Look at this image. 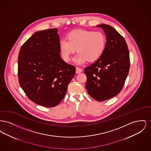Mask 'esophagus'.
I'll use <instances>...</instances> for the list:
<instances>
[{"label":"esophagus","instance_id":"esophagus-1","mask_svg":"<svg viewBox=\"0 0 151 151\" xmlns=\"http://www.w3.org/2000/svg\"><path fill=\"white\" fill-rule=\"evenodd\" d=\"M82 72V69L79 68V67H76V73H80Z\"/></svg>","mask_w":151,"mask_h":151}]
</instances>
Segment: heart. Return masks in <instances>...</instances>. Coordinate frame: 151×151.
<instances>
[{
  "label": "heart",
  "mask_w": 151,
  "mask_h": 151,
  "mask_svg": "<svg viewBox=\"0 0 151 151\" xmlns=\"http://www.w3.org/2000/svg\"><path fill=\"white\" fill-rule=\"evenodd\" d=\"M106 37L100 31L77 29L67 34L66 40L59 42V49L63 59L68 62L76 51L79 52L74 58L78 64L86 61L94 62L101 57L105 49Z\"/></svg>",
  "instance_id": "1"
}]
</instances>
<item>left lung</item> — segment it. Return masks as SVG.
Masks as SVG:
<instances>
[{
  "mask_svg": "<svg viewBox=\"0 0 151 151\" xmlns=\"http://www.w3.org/2000/svg\"><path fill=\"white\" fill-rule=\"evenodd\" d=\"M104 30L106 44L104 53L93 64L84 68L86 88L95 100H107L119 93L129 72V50L123 38L106 24L97 26Z\"/></svg>",
  "mask_w": 151,
  "mask_h": 151,
  "instance_id": "8db88e82",
  "label": "left lung"
}]
</instances>
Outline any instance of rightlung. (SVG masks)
Masks as SVG:
<instances>
[{"label": "right lung", "mask_w": 151, "mask_h": 151, "mask_svg": "<svg viewBox=\"0 0 151 151\" xmlns=\"http://www.w3.org/2000/svg\"><path fill=\"white\" fill-rule=\"evenodd\" d=\"M57 28L37 32L21 47L18 56L20 86L32 101L47 108L64 99L76 68L60 57Z\"/></svg>", "instance_id": "add662e5"}]
</instances>
